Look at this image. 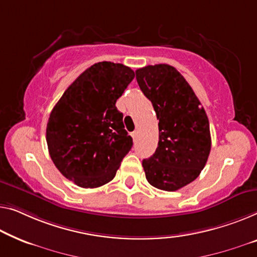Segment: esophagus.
I'll return each mask as SVG.
<instances>
[{"instance_id":"34e87169","label":"esophagus","mask_w":257,"mask_h":257,"mask_svg":"<svg viewBox=\"0 0 257 257\" xmlns=\"http://www.w3.org/2000/svg\"><path fill=\"white\" fill-rule=\"evenodd\" d=\"M137 135H139V133H137V130H135V132H133V133H132V136H133L134 141H136V139H137Z\"/></svg>"}]
</instances>
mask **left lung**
<instances>
[{
  "instance_id": "8db88e82",
  "label": "left lung",
  "mask_w": 257,
  "mask_h": 257,
  "mask_svg": "<svg viewBox=\"0 0 257 257\" xmlns=\"http://www.w3.org/2000/svg\"><path fill=\"white\" fill-rule=\"evenodd\" d=\"M136 79L159 120L156 152L143 165L148 182L174 191L193 182L211 150L206 113L188 82L174 67L155 64L136 70Z\"/></svg>"
}]
</instances>
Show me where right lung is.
I'll return each mask as SVG.
<instances>
[{
	"mask_svg": "<svg viewBox=\"0 0 257 257\" xmlns=\"http://www.w3.org/2000/svg\"><path fill=\"white\" fill-rule=\"evenodd\" d=\"M135 77L121 63L98 62L82 72L57 101L46 129L49 156L62 175L82 188L109 182L133 139L115 102Z\"/></svg>",
	"mask_w": 257,
	"mask_h": 257,
	"instance_id": "right-lung-1",
	"label": "right lung"
}]
</instances>
